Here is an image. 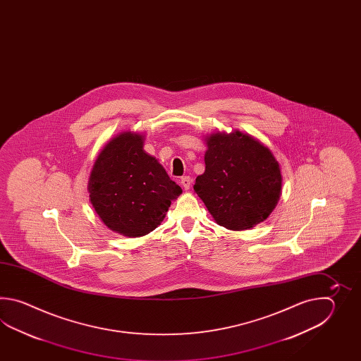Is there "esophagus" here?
<instances>
[{"mask_svg":"<svg viewBox=\"0 0 361 361\" xmlns=\"http://www.w3.org/2000/svg\"><path fill=\"white\" fill-rule=\"evenodd\" d=\"M191 178L190 177L180 178V184L183 185V188L185 191H187V190H190V187H191Z\"/></svg>","mask_w":361,"mask_h":361,"instance_id":"34e87169","label":"esophagus"}]
</instances>
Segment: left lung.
<instances>
[{
    "instance_id": "1",
    "label": "left lung",
    "mask_w": 361,
    "mask_h": 361,
    "mask_svg": "<svg viewBox=\"0 0 361 361\" xmlns=\"http://www.w3.org/2000/svg\"><path fill=\"white\" fill-rule=\"evenodd\" d=\"M205 171L193 190L219 226L250 230L266 221L281 196L283 176L269 147L247 133L205 137Z\"/></svg>"
}]
</instances>
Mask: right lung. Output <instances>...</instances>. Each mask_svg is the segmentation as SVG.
Instances as JSON below:
<instances>
[{"label":"right lung","mask_w":361,"mask_h":361,"mask_svg":"<svg viewBox=\"0 0 361 361\" xmlns=\"http://www.w3.org/2000/svg\"><path fill=\"white\" fill-rule=\"evenodd\" d=\"M145 139L135 131L111 139L94 162L87 183L100 221L126 238L152 232L182 193L159 160L145 151Z\"/></svg>","instance_id":"right-lung-1"}]
</instances>
